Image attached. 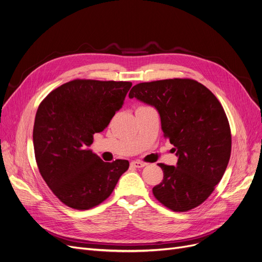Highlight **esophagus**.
<instances>
[{"mask_svg": "<svg viewBox=\"0 0 262 262\" xmlns=\"http://www.w3.org/2000/svg\"><path fill=\"white\" fill-rule=\"evenodd\" d=\"M145 162H142V161H139V160H134L130 162V166L134 167V168H143L145 167Z\"/></svg>", "mask_w": 262, "mask_h": 262, "instance_id": "1", "label": "esophagus"}]
</instances>
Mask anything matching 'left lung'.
<instances>
[{
	"label": "left lung",
	"instance_id": "8db88e82",
	"mask_svg": "<svg viewBox=\"0 0 262 262\" xmlns=\"http://www.w3.org/2000/svg\"><path fill=\"white\" fill-rule=\"evenodd\" d=\"M128 96L158 110L163 137L178 157L176 167L159 163L163 180L153 188L154 196L176 212L198 207L222 180L230 158L231 134L221 103L190 78L140 82Z\"/></svg>",
	"mask_w": 262,
	"mask_h": 262
}]
</instances>
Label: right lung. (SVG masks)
<instances>
[{
  "mask_svg": "<svg viewBox=\"0 0 262 262\" xmlns=\"http://www.w3.org/2000/svg\"><path fill=\"white\" fill-rule=\"evenodd\" d=\"M130 81L74 79L50 92L36 113L33 141L45 182L64 205L91 209L104 202L128 160L104 162L89 146L122 107Z\"/></svg>",
  "mask_w": 262,
  "mask_h": 262,
  "instance_id": "right-lung-1",
  "label": "right lung"
}]
</instances>
